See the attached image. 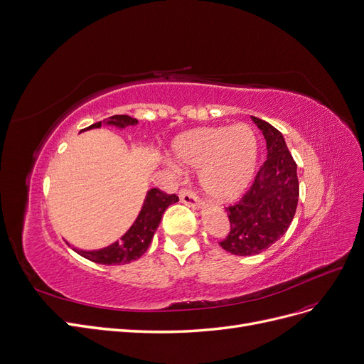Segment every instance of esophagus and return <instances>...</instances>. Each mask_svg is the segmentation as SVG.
Listing matches in <instances>:
<instances>
[{"instance_id":"esophagus-1","label":"esophagus","mask_w":364,"mask_h":364,"mask_svg":"<svg viewBox=\"0 0 364 364\" xmlns=\"http://www.w3.org/2000/svg\"><path fill=\"white\" fill-rule=\"evenodd\" d=\"M178 195H180V200L183 204L189 205V207H199L200 200H199L198 195L193 191H191L189 187H183Z\"/></svg>"}]
</instances>
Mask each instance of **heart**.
I'll use <instances>...</instances> for the list:
<instances>
[{
  "instance_id": "obj_1",
  "label": "heart",
  "mask_w": 364,
  "mask_h": 364,
  "mask_svg": "<svg viewBox=\"0 0 364 364\" xmlns=\"http://www.w3.org/2000/svg\"><path fill=\"white\" fill-rule=\"evenodd\" d=\"M173 151L183 164L200 168V184L216 199L226 200L246 189L258 156L257 138L246 124L203 127L175 141Z\"/></svg>"
}]
</instances>
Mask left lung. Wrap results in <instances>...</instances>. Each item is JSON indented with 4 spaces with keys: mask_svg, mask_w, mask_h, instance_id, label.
<instances>
[{
    "mask_svg": "<svg viewBox=\"0 0 364 364\" xmlns=\"http://www.w3.org/2000/svg\"><path fill=\"white\" fill-rule=\"evenodd\" d=\"M252 119L264 134L268 157L238 203L225 207L230 232L219 243L240 257L258 255L280 240L294 219L300 193L297 164L282 133L261 118Z\"/></svg>",
    "mask_w": 364,
    "mask_h": 364,
    "instance_id": "8db88e82",
    "label": "left lung"
}]
</instances>
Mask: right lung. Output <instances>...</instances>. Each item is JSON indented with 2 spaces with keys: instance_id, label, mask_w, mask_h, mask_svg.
Returning a JSON list of instances; mask_svg holds the SVG:
<instances>
[{
  "instance_id": "add662e5",
  "label": "right lung",
  "mask_w": 364,
  "mask_h": 364,
  "mask_svg": "<svg viewBox=\"0 0 364 364\" xmlns=\"http://www.w3.org/2000/svg\"><path fill=\"white\" fill-rule=\"evenodd\" d=\"M105 124H112L117 127H126L138 124L136 118H132L129 115H112L109 118L103 119ZM102 126V121L91 124L88 129H97ZM178 200L177 195H169L164 191L154 189L148 191L144 207L139 213L136 222L133 223L130 230L123 235L121 241H117L112 246L105 247L100 250H77L75 249L80 257H84L92 262L105 264V265H123L129 264L146 252L150 246L153 235L157 230V226L161 220V214L171 205Z\"/></svg>"
}]
</instances>
